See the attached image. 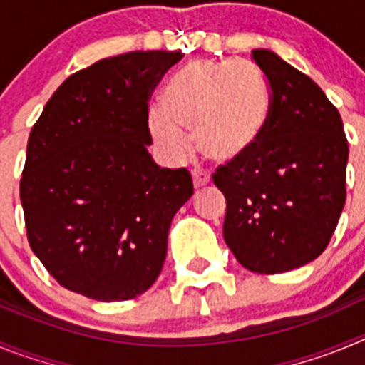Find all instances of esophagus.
<instances>
[{
  "instance_id": "esophagus-1",
  "label": "esophagus",
  "mask_w": 365,
  "mask_h": 365,
  "mask_svg": "<svg viewBox=\"0 0 365 365\" xmlns=\"http://www.w3.org/2000/svg\"><path fill=\"white\" fill-rule=\"evenodd\" d=\"M192 180H193V188L195 190H201L205 188V186H208V182H210V179H208V175H205L202 172H192Z\"/></svg>"
}]
</instances>
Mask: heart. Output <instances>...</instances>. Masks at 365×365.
<instances>
[{
	"instance_id": "b5f03b06",
	"label": "heart",
	"mask_w": 365,
	"mask_h": 365,
	"mask_svg": "<svg viewBox=\"0 0 365 365\" xmlns=\"http://www.w3.org/2000/svg\"><path fill=\"white\" fill-rule=\"evenodd\" d=\"M270 93L263 74L248 62H193L180 71L150 115L155 143L179 160L185 135L206 160L232 164L252 153L265 133Z\"/></svg>"
}]
</instances>
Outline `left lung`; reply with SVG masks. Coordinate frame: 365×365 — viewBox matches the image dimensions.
Returning <instances> with one entry per match:
<instances>
[{
  "instance_id": "left-lung-1",
  "label": "left lung",
  "mask_w": 365,
  "mask_h": 365,
  "mask_svg": "<svg viewBox=\"0 0 365 365\" xmlns=\"http://www.w3.org/2000/svg\"><path fill=\"white\" fill-rule=\"evenodd\" d=\"M270 115L245 159L221 164L214 182L227 199L222 235L245 269L278 274L307 265L329 245L346 205L349 146L340 113L307 74L267 49Z\"/></svg>"
}]
</instances>
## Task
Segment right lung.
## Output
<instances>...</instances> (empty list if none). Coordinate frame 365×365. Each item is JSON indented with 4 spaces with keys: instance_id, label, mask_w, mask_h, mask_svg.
Listing matches in <instances>:
<instances>
[{
    "instance_id": "1",
    "label": "right lung",
    "mask_w": 365,
    "mask_h": 365,
    "mask_svg": "<svg viewBox=\"0 0 365 365\" xmlns=\"http://www.w3.org/2000/svg\"><path fill=\"white\" fill-rule=\"evenodd\" d=\"M180 58L135 51L100 60L71 74L32 125L19 180L27 240L69 291L124 302L159 278L193 182L186 168H160L148 153V102Z\"/></svg>"
}]
</instances>
